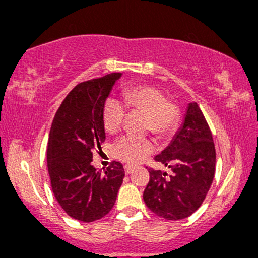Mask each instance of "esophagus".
I'll return each mask as SVG.
<instances>
[{
    "label": "esophagus",
    "mask_w": 258,
    "mask_h": 258,
    "mask_svg": "<svg viewBox=\"0 0 258 258\" xmlns=\"http://www.w3.org/2000/svg\"><path fill=\"white\" fill-rule=\"evenodd\" d=\"M134 166H133V165H125V166H124V170H125V174L126 175H129V174H132V172L133 171H134Z\"/></svg>",
    "instance_id": "34e87169"
}]
</instances>
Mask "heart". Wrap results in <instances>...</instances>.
Masks as SVG:
<instances>
[{"label":"heart","mask_w":258,"mask_h":258,"mask_svg":"<svg viewBox=\"0 0 258 258\" xmlns=\"http://www.w3.org/2000/svg\"><path fill=\"white\" fill-rule=\"evenodd\" d=\"M125 105L130 108L147 113L146 129L159 138L171 135L180 120V111L157 88L134 86L123 90ZM125 105L116 98L106 99L102 107V124L107 133H116L122 125ZM153 150L152 142L134 135L120 136L112 146V152L118 159L126 163H139Z\"/></svg>","instance_id":"heart-1"}]
</instances>
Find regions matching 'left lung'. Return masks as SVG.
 <instances>
[{
	"label": "left lung",
	"mask_w": 258,
	"mask_h": 258,
	"mask_svg": "<svg viewBox=\"0 0 258 258\" xmlns=\"http://www.w3.org/2000/svg\"><path fill=\"white\" fill-rule=\"evenodd\" d=\"M172 174L150 169L144 192L147 208L165 220L186 219L198 210L215 175L216 152L210 128L197 102H189L170 144L154 157Z\"/></svg>",
	"instance_id": "1"
}]
</instances>
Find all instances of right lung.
<instances>
[{
    "instance_id": "obj_1",
    "label": "right lung",
    "mask_w": 258,
    "mask_h": 258,
    "mask_svg": "<svg viewBox=\"0 0 258 258\" xmlns=\"http://www.w3.org/2000/svg\"><path fill=\"white\" fill-rule=\"evenodd\" d=\"M120 77L114 72L76 86L51 123L47 150L51 189L63 211L82 222L110 213L125 175L118 162L104 172L92 164V151L106 139L102 107Z\"/></svg>"
}]
</instances>
